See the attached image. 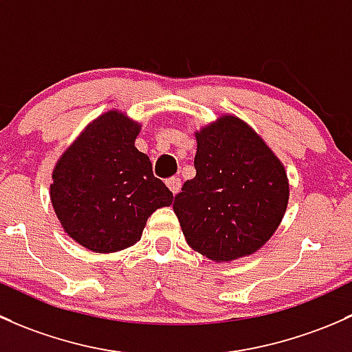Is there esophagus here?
Masks as SVG:
<instances>
[{
  "mask_svg": "<svg viewBox=\"0 0 352 352\" xmlns=\"http://www.w3.org/2000/svg\"><path fill=\"white\" fill-rule=\"evenodd\" d=\"M166 184H168V188L169 190H171V193L173 195H176L177 191H179V188H181V179L179 177H169V179H166Z\"/></svg>",
  "mask_w": 352,
  "mask_h": 352,
  "instance_id": "obj_1",
  "label": "esophagus"
}]
</instances>
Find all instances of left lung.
Returning a JSON list of instances; mask_svg holds the SVG:
<instances>
[{
  "label": "left lung",
  "mask_w": 352,
  "mask_h": 352,
  "mask_svg": "<svg viewBox=\"0 0 352 352\" xmlns=\"http://www.w3.org/2000/svg\"><path fill=\"white\" fill-rule=\"evenodd\" d=\"M195 139L197 176L173 205L188 245L213 263L254 254L273 237L288 206L283 162L235 115L200 126Z\"/></svg>",
  "instance_id": "obj_1"
}]
</instances>
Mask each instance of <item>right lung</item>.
<instances>
[{"label": "right lung", "mask_w": 352, "mask_h": 352, "mask_svg": "<svg viewBox=\"0 0 352 352\" xmlns=\"http://www.w3.org/2000/svg\"><path fill=\"white\" fill-rule=\"evenodd\" d=\"M140 129L125 111H104L54 166L49 193L57 220L93 252L137 244L147 219L173 203L168 186L152 175L151 159L135 147Z\"/></svg>", "instance_id": "obj_1"}]
</instances>
